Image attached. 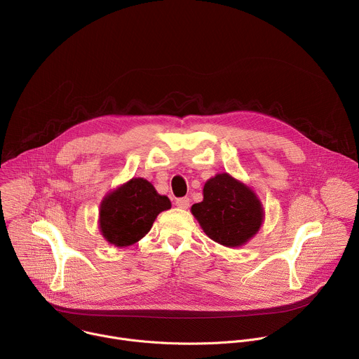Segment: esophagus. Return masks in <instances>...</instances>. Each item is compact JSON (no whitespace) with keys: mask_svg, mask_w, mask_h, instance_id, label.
I'll use <instances>...</instances> for the list:
<instances>
[{"mask_svg":"<svg viewBox=\"0 0 359 359\" xmlns=\"http://www.w3.org/2000/svg\"><path fill=\"white\" fill-rule=\"evenodd\" d=\"M176 206L180 208V209H187L190 206V198L189 197L176 198Z\"/></svg>","mask_w":359,"mask_h":359,"instance_id":"1","label":"esophagus"}]
</instances>
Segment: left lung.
I'll use <instances>...</instances> for the list:
<instances>
[{
	"mask_svg": "<svg viewBox=\"0 0 359 359\" xmlns=\"http://www.w3.org/2000/svg\"><path fill=\"white\" fill-rule=\"evenodd\" d=\"M203 201L191 206V213L212 240L226 247L244 244L259 231L263 209L255 194L227 173L208 180Z\"/></svg>",
	"mask_w": 359,
	"mask_h": 359,
	"instance_id": "obj_1",
	"label": "left lung"
}]
</instances>
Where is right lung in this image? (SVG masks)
I'll use <instances>...</instances> for the list:
<instances>
[{
  "mask_svg": "<svg viewBox=\"0 0 359 359\" xmlns=\"http://www.w3.org/2000/svg\"><path fill=\"white\" fill-rule=\"evenodd\" d=\"M170 206V200L158 194L147 180L132 179L102 201L100 231L118 247L133 244L147 234L158 215Z\"/></svg>",
  "mask_w": 359,
  "mask_h": 359,
  "instance_id": "add662e5",
  "label": "right lung"
}]
</instances>
